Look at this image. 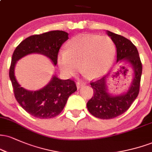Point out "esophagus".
Listing matches in <instances>:
<instances>
[{
  "mask_svg": "<svg viewBox=\"0 0 152 152\" xmlns=\"http://www.w3.org/2000/svg\"><path fill=\"white\" fill-rule=\"evenodd\" d=\"M84 85H85V83H82L81 81H78V82H77V83H76V86H77L78 89V88H81V86H84Z\"/></svg>",
  "mask_w": 152,
  "mask_h": 152,
  "instance_id": "1",
  "label": "esophagus"
}]
</instances>
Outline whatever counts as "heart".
Instances as JSON below:
<instances>
[{"instance_id": "heart-1", "label": "heart", "mask_w": 152, "mask_h": 152, "mask_svg": "<svg viewBox=\"0 0 152 152\" xmlns=\"http://www.w3.org/2000/svg\"><path fill=\"white\" fill-rule=\"evenodd\" d=\"M116 48L106 36L78 35L66 43L58 54V64L63 74L72 76L81 70L89 77L97 78L107 72L112 64Z\"/></svg>"}]
</instances>
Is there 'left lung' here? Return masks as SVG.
I'll return each mask as SVG.
<instances>
[{
    "mask_svg": "<svg viewBox=\"0 0 152 152\" xmlns=\"http://www.w3.org/2000/svg\"><path fill=\"white\" fill-rule=\"evenodd\" d=\"M116 48V64L129 66L133 70V80L129 89L120 95H113L107 86L108 74L100 79L91 82L94 96L87 102V109L93 116L102 119H111L129 109L139 92L142 65L138 50L132 41L124 36L106 31ZM124 68V66H123Z\"/></svg>",
    "mask_w": 152,
    "mask_h": 152,
    "instance_id": "left-lung-1",
    "label": "left lung"
}]
</instances>
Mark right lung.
<instances>
[{"label": "right lung", "mask_w": 152, "mask_h": 152, "mask_svg": "<svg viewBox=\"0 0 152 152\" xmlns=\"http://www.w3.org/2000/svg\"><path fill=\"white\" fill-rule=\"evenodd\" d=\"M68 39L69 34L65 31H51L29 36L23 40L13 52L9 77L15 99L23 109L35 117L50 118L58 116L64 109L69 96L77 90L76 83L71 79H60L53 75L49 83L41 89L27 90L20 86L15 78V64L26 56L38 53L49 58L56 66L58 50Z\"/></svg>", "instance_id": "right-lung-1"}]
</instances>
